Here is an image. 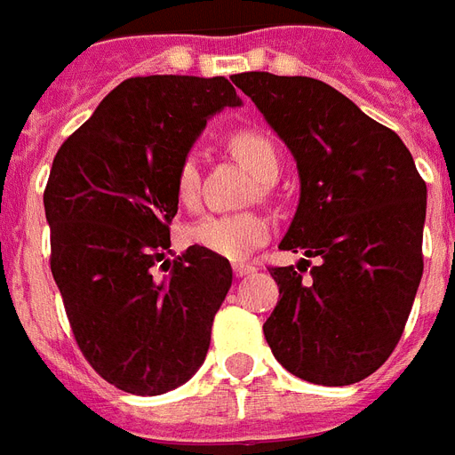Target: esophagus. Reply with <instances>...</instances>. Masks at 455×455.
<instances>
[{"mask_svg": "<svg viewBox=\"0 0 455 455\" xmlns=\"http://www.w3.org/2000/svg\"><path fill=\"white\" fill-rule=\"evenodd\" d=\"M232 270H235V277H246L251 272H256V267L251 263H235L232 265Z\"/></svg>", "mask_w": 455, "mask_h": 455, "instance_id": "obj_1", "label": "esophagus"}]
</instances>
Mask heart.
I'll use <instances>...</instances> for the list:
<instances>
[{
	"label": "heart",
	"instance_id": "1",
	"mask_svg": "<svg viewBox=\"0 0 455 455\" xmlns=\"http://www.w3.org/2000/svg\"><path fill=\"white\" fill-rule=\"evenodd\" d=\"M232 152L251 169L258 180H275L279 171V157L275 145L260 131H237L230 138ZM199 166L195 157H185L178 166L176 190L180 202L190 204L197 197ZM270 220L251 211L242 213H209L202 216L188 230V239L199 249L211 251L228 260H242L251 251L267 242Z\"/></svg>",
	"mask_w": 455,
	"mask_h": 455
}]
</instances>
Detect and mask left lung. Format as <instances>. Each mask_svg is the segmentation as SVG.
<instances>
[{"label": "left lung", "instance_id": "1", "mask_svg": "<svg viewBox=\"0 0 455 455\" xmlns=\"http://www.w3.org/2000/svg\"><path fill=\"white\" fill-rule=\"evenodd\" d=\"M232 82L296 159L300 199L279 249L318 258L300 273L270 267L279 300L265 340L307 383H359L397 347L423 277L425 180L402 138L329 84L270 72Z\"/></svg>", "mask_w": 455, "mask_h": 455}]
</instances>
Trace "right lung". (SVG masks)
<instances>
[{"label":"right lung","mask_w":455,"mask_h":455,"mask_svg":"<svg viewBox=\"0 0 455 455\" xmlns=\"http://www.w3.org/2000/svg\"><path fill=\"white\" fill-rule=\"evenodd\" d=\"M242 105L225 77L152 75L112 89L58 150L44 190L51 272L79 350L131 395H164L195 376L232 284L228 258L171 249L176 173L206 119Z\"/></svg>","instance_id":"obj_1"}]
</instances>
